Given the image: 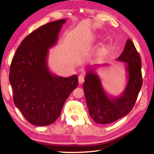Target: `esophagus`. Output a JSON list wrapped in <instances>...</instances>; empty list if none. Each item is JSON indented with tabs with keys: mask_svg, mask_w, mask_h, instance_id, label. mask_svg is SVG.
<instances>
[{
	"mask_svg": "<svg viewBox=\"0 0 154 154\" xmlns=\"http://www.w3.org/2000/svg\"><path fill=\"white\" fill-rule=\"evenodd\" d=\"M85 81V77L83 75H79V83L80 84H82Z\"/></svg>",
	"mask_w": 154,
	"mask_h": 154,
	"instance_id": "34e87169",
	"label": "esophagus"
}]
</instances>
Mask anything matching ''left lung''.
<instances>
[{
  "instance_id": "left-lung-1",
  "label": "left lung",
  "mask_w": 154,
  "mask_h": 154,
  "mask_svg": "<svg viewBox=\"0 0 154 154\" xmlns=\"http://www.w3.org/2000/svg\"><path fill=\"white\" fill-rule=\"evenodd\" d=\"M117 60L126 63L128 83L119 97L107 96L99 77L89 69L83 83V90L91 117L94 122L107 124L127 115L133 109L142 86V61L133 42L128 39Z\"/></svg>"
}]
</instances>
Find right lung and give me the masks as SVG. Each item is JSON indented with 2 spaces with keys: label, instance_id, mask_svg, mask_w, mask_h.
<instances>
[{
  "label": "right lung",
  "instance_id": "obj_1",
  "mask_svg": "<svg viewBox=\"0 0 154 154\" xmlns=\"http://www.w3.org/2000/svg\"><path fill=\"white\" fill-rule=\"evenodd\" d=\"M65 22L58 20L32 32L22 41L11 62L9 81L13 100L25 119L35 126L54 122L78 85L76 75L59 77L51 73L48 67V49L57 42Z\"/></svg>",
  "mask_w": 154,
  "mask_h": 154
}]
</instances>
